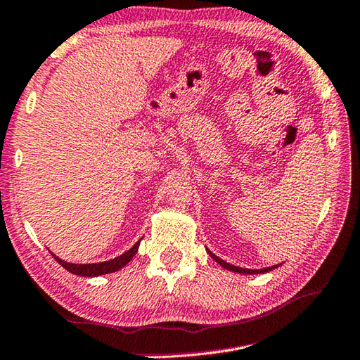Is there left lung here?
<instances>
[{
    "label": "left lung",
    "mask_w": 360,
    "mask_h": 360,
    "mask_svg": "<svg viewBox=\"0 0 360 360\" xmlns=\"http://www.w3.org/2000/svg\"><path fill=\"white\" fill-rule=\"evenodd\" d=\"M208 253H210V256L211 258H213L216 262H218L219 266H222L224 267V269H227V271H232V272H238V274H264V272H269V271H274L276 269V267H278V264H276V266H269V267H264V269H243V267H238V266H233V264H229V262H226V261H222L219 256H216V255H213L208 250Z\"/></svg>",
    "instance_id": "8db88e82"
}]
</instances>
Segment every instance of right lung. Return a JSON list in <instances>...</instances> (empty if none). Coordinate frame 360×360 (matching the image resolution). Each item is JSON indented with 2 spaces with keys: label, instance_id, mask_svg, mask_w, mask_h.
<instances>
[{
  "label": "right lung",
  "instance_id": "add662e5",
  "mask_svg": "<svg viewBox=\"0 0 360 360\" xmlns=\"http://www.w3.org/2000/svg\"><path fill=\"white\" fill-rule=\"evenodd\" d=\"M139 242H136L133 247H131L128 252H124L123 255L117 256V258L113 259H108V261H102V262H93V264H73V262H67L64 259H60L59 256L53 255V258L59 262V264L67 269L68 272L75 274V276H82V277H98L102 276V274H110V272H115L120 271L122 267H124L128 264V262L133 259V256L138 253V248H139Z\"/></svg>",
  "mask_w": 360,
  "mask_h": 360
}]
</instances>
